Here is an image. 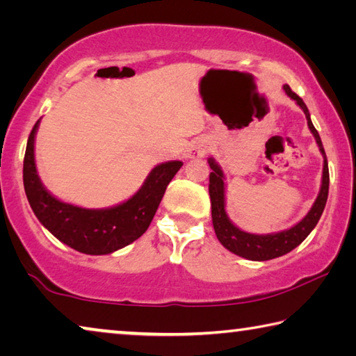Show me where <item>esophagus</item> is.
Listing matches in <instances>:
<instances>
[{
    "label": "esophagus",
    "mask_w": 356,
    "mask_h": 356,
    "mask_svg": "<svg viewBox=\"0 0 356 356\" xmlns=\"http://www.w3.org/2000/svg\"><path fill=\"white\" fill-rule=\"evenodd\" d=\"M210 147H212V141L207 140V138H197V140L193 143V147L190 150L191 159H196V156H204L206 155Z\"/></svg>",
    "instance_id": "esophagus-1"
}]
</instances>
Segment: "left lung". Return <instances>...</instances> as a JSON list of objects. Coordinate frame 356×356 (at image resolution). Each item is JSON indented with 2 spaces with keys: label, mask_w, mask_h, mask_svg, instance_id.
Returning <instances> with one entry per match:
<instances>
[{
  "label": "left lung",
  "mask_w": 356,
  "mask_h": 356,
  "mask_svg": "<svg viewBox=\"0 0 356 356\" xmlns=\"http://www.w3.org/2000/svg\"><path fill=\"white\" fill-rule=\"evenodd\" d=\"M282 88H284V91L289 97L297 102V105L303 110L306 120H308V127L311 130V134L314 135L318 150H321V154L323 156L321 191H318L314 204H312L311 210L305 215L303 220H300L297 225L281 232L251 234V232L242 231V229L237 227L231 220H229V216L226 213L225 172H222L221 166L216 163L212 156L207 160L210 165V170H212V172H210L209 176V195H210V202H212V222H213L216 238L220 240V243L225 246L226 250H229L240 257L248 259V261H270V259L284 256L287 252H291L293 248H297V246L309 236L312 229H314L318 222V220H321L325 204H327V197H328L330 172H328L327 155H325L321 136H318L316 127L312 125L308 106L305 105V102L301 100L298 95L287 86V84H284Z\"/></svg>",
  "instance_id": "left-lung-1"
}]
</instances>
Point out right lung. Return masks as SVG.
Wrapping results in <instances>:
<instances>
[{"mask_svg": "<svg viewBox=\"0 0 356 356\" xmlns=\"http://www.w3.org/2000/svg\"><path fill=\"white\" fill-rule=\"evenodd\" d=\"M38 120L31 130L23 160V185L34 215L58 240L84 254H111L140 238L152 221L168 184L182 168L172 160L156 165L141 188L130 200L106 209H84L59 201L48 191L38 174L34 140Z\"/></svg>", "mask_w": 356, "mask_h": 356, "instance_id": "obj_1", "label": "right lung"}]
</instances>
